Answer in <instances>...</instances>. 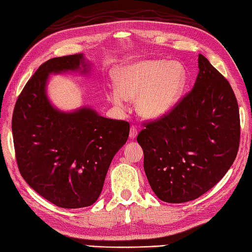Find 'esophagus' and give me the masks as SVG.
<instances>
[{"mask_svg":"<svg viewBox=\"0 0 252 252\" xmlns=\"http://www.w3.org/2000/svg\"><path fill=\"white\" fill-rule=\"evenodd\" d=\"M137 135H138V130H137V128H136V126H131L130 127V131H129V138L130 139H135L136 137H137Z\"/></svg>","mask_w":252,"mask_h":252,"instance_id":"34e87169","label":"esophagus"}]
</instances>
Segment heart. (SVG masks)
<instances>
[{"label": "heart", "mask_w": 252, "mask_h": 252, "mask_svg": "<svg viewBox=\"0 0 252 252\" xmlns=\"http://www.w3.org/2000/svg\"><path fill=\"white\" fill-rule=\"evenodd\" d=\"M116 88L109 99L119 108H125L127 99H136L137 112L144 119L166 116L180 101L187 73L178 61L141 59L121 66L115 75Z\"/></svg>", "instance_id": "heart-1"}]
</instances>
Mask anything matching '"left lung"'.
<instances>
[{
    "instance_id": "left-lung-1",
    "label": "left lung",
    "mask_w": 252,
    "mask_h": 252,
    "mask_svg": "<svg viewBox=\"0 0 252 252\" xmlns=\"http://www.w3.org/2000/svg\"><path fill=\"white\" fill-rule=\"evenodd\" d=\"M191 92L166 116L145 123L137 137L143 168L160 200L198 198L224 177L240 139L238 104L224 76L203 55Z\"/></svg>"
}]
</instances>
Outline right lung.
Segmentation results:
<instances>
[{
	"label": "right lung",
	"instance_id": "obj_1",
	"mask_svg": "<svg viewBox=\"0 0 252 252\" xmlns=\"http://www.w3.org/2000/svg\"><path fill=\"white\" fill-rule=\"evenodd\" d=\"M89 65L83 54L47 60L26 84L13 113L14 147L22 178L61 208H83L96 202L111 161L129 135L128 122L107 119L87 107L63 112L49 101V74H86Z\"/></svg>",
	"mask_w": 252,
	"mask_h": 252
}]
</instances>
